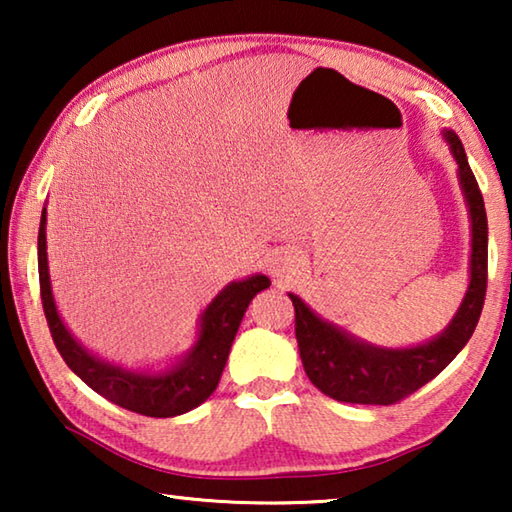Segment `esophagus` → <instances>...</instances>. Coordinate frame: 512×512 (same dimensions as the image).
<instances>
[{
    "label": "esophagus",
    "instance_id": "1",
    "mask_svg": "<svg viewBox=\"0 0 512 512\" xmlns=\"http://www.w3.org/2000/svg\"><path fill=\"white\" fill-rule=\"evenodd\" d=\"M302 266V259L296 253V250H289V248H282V250H275L268 259V271H271L275 277H280V280H289V277L296 275Z\"/></svg>",
    "mask_w": 512,
    "mask_h": 512
}]
</instances>
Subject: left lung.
Listing matches in <instances>:
<instances>
[{"label":"left lung","mask_w":512,"mask_h":512,"mask_svg":"<svg viewBox=\"0 0 512 512\" xmlns=\"http://www.w3.org/2000/svg\"><path fill=\"white\" fill-rule=\"evenodd\" d=\"M443 135L458 164V180L472 219L470 287L445 332L415 348H375L316 316L298 296L289 293L296 307L302 366L311 384L336 402L388 406L404 400L454 361L479 323L488 287V216L461 140L454 131Z\"/></svg>","instance_id":"8db88e82"}]
</instances>
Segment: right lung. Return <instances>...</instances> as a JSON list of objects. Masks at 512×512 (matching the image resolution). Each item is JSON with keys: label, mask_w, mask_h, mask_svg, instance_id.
<instances>
[{"label": "right lung", "mask_w": 512, "mask_h": 512, "mask_svg": "<svg viewBox=\"0 0 512 512\" xmlns=\"http://www.w3.org/2000/svg\"><path fill=\"white\" fill-rule=\"evenodd\" d=\"M47 207L40 216L38 232V275L40 298L47 325L60 357L79 375L94 393L112 404L149 418H173L203 404L219 386L221 372L235 341L246 309L259 291L271 287L266 275H253L248 280L232 282L216 296L201 316L198 341L187 357L164 372H133L94 357L69 334L58 316L54 296H51L49 264H47Z\"/></svg>", "instance_id": "1"}]
</instances>
